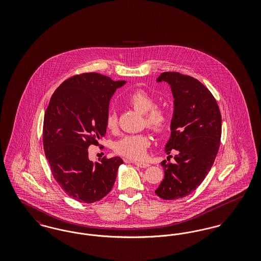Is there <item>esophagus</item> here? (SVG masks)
<instances>
[{
  "instance_id": "obj_1",
  "label": "esophagus",
  "mask_w": 261,
  "mask_h": 261,
  "mask_svg": "<svg viewBox=\"0 0 261 261\" xmlns=\"http://www.w3.org/2000/svg\"><path fill=\"white\" fill-rule=\"evenodd\" d=\"M134 163L136 164L138 167H141V168H147L150 165L148 162H135Z\"/></svg>"
}]
</instances>
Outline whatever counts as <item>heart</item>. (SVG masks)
Returning <instances> with one entry per match:
<instances>
[{
  "label": "heart",
  "mask_w": 261,
  "mask_h": 261,
  "mask_svg": "<svg viewBox=\"0 0 261 261\" xmlns=\"http://www.w3.org/2000/svg\"><path fill=\"white\" fill-rule=\"evenodd\" d=\"M127 103L136 112L144 114V123L154 134L163 135L169 131L172 116L170 112L163 107L156 106V99L144 90H136L126 99ZM107 128L115 131L118 127L116 112L110 111L106 120ZM150 141L145 134L125 136L114 144V150L117 154L127 159L141 161L145 158Z\"/></svg>",
  "instance_id": "heart-1"
}]
</instances>
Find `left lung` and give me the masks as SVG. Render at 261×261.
Returning <instances> with one entry per match:
<instances>
[{"label":"left lung","mask_w":261,"mask_h":261,"mask_svg":"<svg viewBox=\"0 0 261 261\" xmlns=\"http://www.w3.org/2000/svg\"><path fill=\"white\" fill-rule=\"evenodd\" d=\"M166 81L174 96L171 136L166 152L177 150L162 162L164 179L155 190L163 199H182L193 193L204 180L220 147L221 113L211 91L192 76L162 72L158 82Z\"/></svg>","instance_id":"8db88e82"}]
</instances>
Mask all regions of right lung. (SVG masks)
I'll list each match as a JSON object with an SVG mask.
<instances>
[{"instance_id": "1", "label": "right lung", "mask_w": 261, "mask_h": 261, "mask_svg": "<svg viewBox=\"0 0 261 261\" xmlns=\"http://www.w3.org/2000/svg\"><path fill=\"white\" fill-rule=\"evenodd\" d=\"M125 81L97 72L69 77L55 91L45 112L43 146L50 171L72 199L91 203L106 197L122 159L103 156L91 162L88 148L106 135L109 105Z\"/></svg>"}]
</instances>
